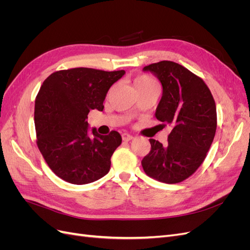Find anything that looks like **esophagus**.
I'll return each instance as SVG.
<instances>
[{
  "mask_svg": "<svg viewBox=\"0 0 250 250\" xmlns=\"http://www.w3.org/2000/svg\"><path fill=\"white\" fill-rule=\"evenodd\" d=\"M122 139H123V141L128 142V141L132 140V139H133V137H132L131 134H129V133H123V134H122Z\"/></svg>",
  "mask_w": 250,
  "mask_h": 250,
  "instance_id": "esophagus-1",
  "label": "esophagus"
}]
</instances>
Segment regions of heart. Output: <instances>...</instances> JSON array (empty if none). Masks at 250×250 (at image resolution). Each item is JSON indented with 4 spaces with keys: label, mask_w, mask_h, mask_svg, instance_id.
Here are the masks:
<instances>
[{
    "label": "heart",
    "mask_w": 250,
    "mask_h": 250,
    "mask_svg": "<svg viewBox=\"0 0 250 250\" xmlns=\"http://www.w3.org/2000/svg\"><path fill=\"white\" fill-rule=\"evenodd\" d=\"M133 86L137 92L144 88L147 87H152V86H158L157 82L150 76H147V75H142V76H139L133 80Z\"/></svg>",
    "instance_id": "heart-1"
}]
</instances>
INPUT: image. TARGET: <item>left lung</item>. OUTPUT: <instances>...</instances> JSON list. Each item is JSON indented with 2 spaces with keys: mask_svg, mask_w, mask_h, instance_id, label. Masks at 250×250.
<instances>
[{
  "mask_svg": "<svg viewBox=\"0 0 250 250\" xmlns=\"http://www.w3.org/2000/svg\"><path fill=\"white\" fill-rule=\"evenodd\" d=\"M163 85L155 117L170 125L168 144L150 139L151 149L142 160L147 175L165 184H178L196 172L214 141L217 110L209 88L197 75L176 62L163 60L144 67Z\"/></svg>",
  "mask_w": 250,
  "mask_h": 250,
  "instance_id": "obj_1",
  "label": "left lung"
}]
</instances>
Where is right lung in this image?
I'll return each mask as SVG.
<instances>
[{"label": "right lung", "instance_id": "obj_1", "mask_svg": "<svg viewBox=\"0 0 250 250\" xmlns=\"http://www.w3.org/2000/svg\"><path fill=\"white\" fill-rule=\"evenodd\" d=\"M125 74L90 67L52 73L35 98L36 145L58 177L73 185L93 183L106 175L110 158L122 143L118 131L87 134L90 109L102 111L109 87Z\"/></svg>", "mask_w": 250, "mask_h": 250}]
</instances>
